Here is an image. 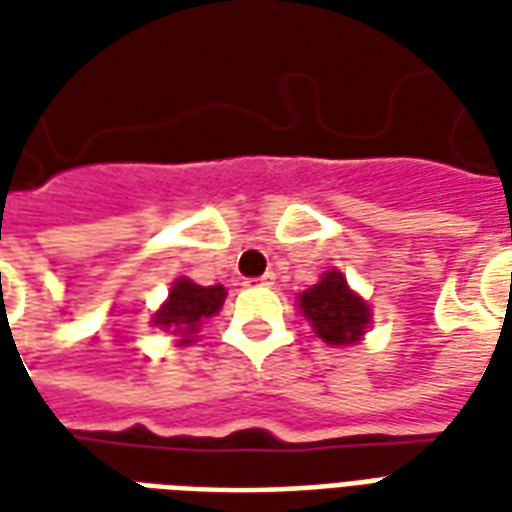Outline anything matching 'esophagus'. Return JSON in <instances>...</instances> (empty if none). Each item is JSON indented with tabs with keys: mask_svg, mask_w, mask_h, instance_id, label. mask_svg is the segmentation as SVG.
<instances>
[{
	"mask_svg": "<svg viewBox=\"0 0 512 512\" xmlns=\"http://www.w3.org/2000/svg\"><path fill=\"white\" fill-rule=\"evenodd\" d=\"M274 271H266V274H263V277H257V279H252V282H255V285H263V288H268V285H274Z\"/></svg>",
	"mask_w": 512,
	"mask_h": 512,
	"instance_id": "1",
	"label": "esophagus"
}]
</instances>
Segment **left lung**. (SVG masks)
Returning <instances> with one entry per match:
<instances>
[{
  "mask_svg": "<svg viewBox=\"0 0 512 512\" xmlns=\"http://www.w3.org/2000/svg\"><path fill=\"white\" fill-rule=\"evenodd\" d=\"M301 315L329 345H356L365 337L373 312L362 296L348 288L340 271H326L318 285L299 296Z\"/></svg>",
  "mask_w": 512,
  "mask_h": 512,
  "instance_id": "left-lung-1",
  "label": "left lung"
}]
</instances>
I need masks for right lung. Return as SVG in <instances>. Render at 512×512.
<instances>
[{"instance_id":"obj_1","label":"right lung","mask_w":512,"mask_h":512,"mask_svg":"<svg viewBox=\"0 0 512 512\" xmlns=\"http://www.w3.org/2000/svg\"><path fill=\"white\" fill-rule=\"evenodd\" d=\"M224 296H227V290L222 285L202 288V285L186 277L175 279L172 290H169V299L153 315V326H161L164 332L178 334V345H189L194 340V334L200 332L197 326L205 318H213L216 312L222 310Z\"/></svg>"}]
</instances>
